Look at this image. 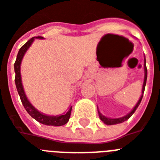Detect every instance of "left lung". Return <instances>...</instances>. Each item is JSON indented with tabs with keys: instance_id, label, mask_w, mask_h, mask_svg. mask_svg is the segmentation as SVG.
Instances as JSON below:
<instances>
[{
	"instance_id": "obj_1",
	"label": "left lung",
	"mask_w": 160,
	"mask_h": 160,
	"mask_svg": "<svg viewBox=\"0 0 160 160\" xmlns=\"http://www.w3.org/2000/svg\"><path fill=\"white\" fill-rule=\"evenodd\" d=\"M144 72H145V76H144V82H143V85H142V95H141L140 98L138 100V102H137L136 106L133 107V109L132 111H130L129 113L127 114L126 115L123 116V117H119V118H108L105 115H103L101 113L100 111H98V115H99V118L103 123H105V124H107V125H113V124H117V123H120L124 122L125 120L129 119L131 116L132 115V114L135 112V111L137 110V108L138 107V106L140 105L141 102H142V97H143V93H144L145 91V87H146V79H147V68H146V58H144Z\"/></svg>"
}]
</instances>
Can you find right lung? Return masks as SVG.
Returning a JSON list of instances; mask_svg holds the SVG:
<instances>
[{
  "label": "right lung",
  "mask_w": 160,
  "mask_h": 160,
  "mask_svg": "<svg viewBox=\"0 0 160 160\" xmlns=\"http://www.w3.org/2000/svg\"><path fill=\"white\" fill-rule=\"evenodd\" d=\"M42 37H32L31 38L26 44H24L21 48H20L19 51H18V55H17V58L14 62V72H15V84L16 88H17V91L18 92V95L20 97L21 102H22V105H23L24 108L26 109L27 112L32 116L33 119H35L39 123H41L45 125H51V126H62L68 123V120L71 116V113H72V106L68 108V111L67 112L58 115H45L44 113H41L37 109H36L32 103L29 102L26 96V93L24 92V88L22 84V77H21V72H20V69H21V63H22V58H23L24 54L26 53L28 49H29V47L32 45L33 41H35V39H42Z\"/></svg>",
  "instance_id": "add662e5"
}]
</instances>
